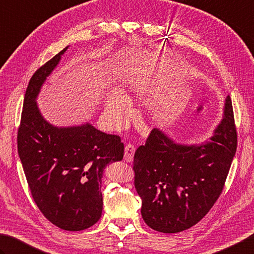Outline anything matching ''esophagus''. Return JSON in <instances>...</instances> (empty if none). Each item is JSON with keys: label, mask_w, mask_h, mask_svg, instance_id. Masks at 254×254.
Instances as JSON below:
<instances>
[{"label": "esophagus", "mask_w": 254, "mask_h": 254, "mask_svg": "<svg viewBox=\"0 0 254 254\" xmlns=\"http://www.w3.org/2000/svg\"><path fill=\"white\" fill-rule=\"evenodd\" d=\"M133 154H135V146L131 143H128L125 147V160L131 162L133 159Z\"/></svg>", "instance_id": "34e87169"}]
</instances>
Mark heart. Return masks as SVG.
<instances>
[{
    "mask_svg": "<svg viewBox=\"0 0 254 254\" xmlns=\"http://www.w3.org/2000/svg\"><path fill=\"white\" fill-rule=\"evenodd\" d=\"M130 109V102L121 92H112L105 100V116L109 125L121 126L125 122Z\"/></svg>",
    "mask_w": 254,
    "mask_h": 254,
    "instance_id": "obj_1",
    "label": "heart"
}]
</instances>
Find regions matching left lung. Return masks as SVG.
<instances>
[{
  "mask_svg": "<svg viewBox=\"0 0 254 254\" xmlns=\"http://www.w3.org/2000/svg\"><path fill=\"white\" fill-rule=\"evenodd\" d=\"M230 96L211 141L179 145L154 128L133 156L143 221L156 231L181 232L198 223L221 194L237 151Z\"/></svg>",
  "mask_w": 254,
  "mask_h": 254,
  "instance_id": "8db88e82",
  "label": "left lung"
}]
</instances>
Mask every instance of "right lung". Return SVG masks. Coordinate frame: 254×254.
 I'll return each mask as SVG.
<instances>
[{
  "instance_id": "right-lung-1",
  "label": "right lung",
  "mask_w": 254,
  "mask_h": 254,
  "mask_svg": "<svg viewBox=\"0 0 254 254\" xmlns=\"http://www.w3.org/2000/svg\"><path fill=\"white\" fill-rule=\"evenodd\" d=\"M65 47L30 79L17 130V151L31 194L44 217L67 231L85 230L102 217L103 171L121 161V137L90 124L55 127L40 113L35 99Z\"/></svg>"
}]
</instances>
